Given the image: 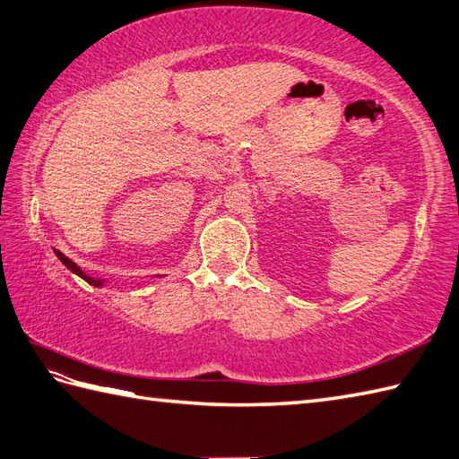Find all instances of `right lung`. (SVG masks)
I'll return each instance as SVG.
<instances>
[{"mask_svg":"<svg viewBox=\"0 0 459 459\" xmlns=\"http://www.w3.org/2000/svg\"><path fill=\"white\" fill-rule=\"evenodd\" d=\"M54 253H56V256H58V259H60V261H62V263H64L65 266H68V268H70V271H72V273H75L77 276H82L85 282H89V284H93V286H99V288H100V286H103V281H100V278H91V276H87V274H85V273L82 271V268H80V266H77V264H75V263H74L72 259H68V256H65L64 253H60V251H56V249H54Z\"/></svg>","mask_w":459,"mask_h":459,"instance_id":"add662e5","label":"right lung"}]
</instances>
